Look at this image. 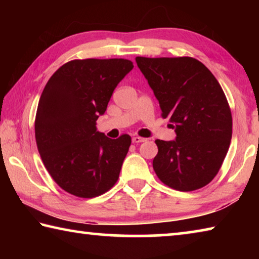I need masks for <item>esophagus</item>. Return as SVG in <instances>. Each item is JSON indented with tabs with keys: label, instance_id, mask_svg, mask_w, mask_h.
<instances>
[{
	"label": "esophagus",
	"instance_id": "34e87169",
	"mask_svg": "<svg viewBox=\"0 0 259 259\" xmlns=\"http://www.w3.org/2000/svg\"><path fill=\"white\" fill-rule=\"evenodd\" d=\"M145 138H142V137H138V136H136V137H133V143L135 144H138V143H143L145 142Z\"/></svg>",
	"mask_w": 259,
	"mask_h": 259
}]
</instances>
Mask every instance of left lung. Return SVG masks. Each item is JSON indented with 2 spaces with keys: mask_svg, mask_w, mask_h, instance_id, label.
Instances as JSON below:
<instances>
[{
  "mask_svg": "<svg viewBox=\"0 0 259 259\" xmlns=\"http://www.w3.org/2000/svg\"><path fill=\"white\" fill-rule=\"evenodd\" d=\"M176 139H156L153 169L174 190L195 191L218 174L232 138L231 109L216 77L191 57L136 58Z\"/></svg>",
  "mask_w": 259,
  "mask_h": 259,
  "instance_id": "left-lung-1",
  "label": "left lung"
}]
</instances>
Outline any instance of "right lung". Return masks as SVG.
I'll list each match as a JSON object with an SVG mask.
<instances>
[{
    "label": "right lung",
    "instance_id": "right-lung-1",
    "mask_svg": "<svg viewBox=\"0 0 259 259\" xmlns=\"http://www.w3.org/2000/svg\"><path fill=\"white\" fill-rule=\"evenodd\" d=\"M133 68L128 59H75L57 69L45 87L35 139L48 172L69 194L95 198L117 182L131 137L108 138L96 121Z\"/></svg>",
    "mask_w": 259,
    "mask_h": 259
}]
</instances>
